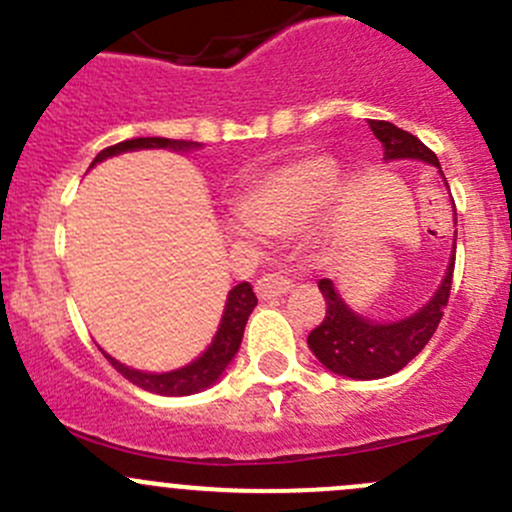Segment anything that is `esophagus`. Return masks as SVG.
Instances as JSON below:
<instances>
[{
  "label": "esophagus",
  "mask_w": 512,
  "mask_h": 512,
  "mask_svg": "<svg viewBox=\"0 0 512 512\" xmlns=\"http://www.w3.org/2000/svg\"><path fill=\"white\" fill-rule=\"evenodd\" d=\"M255 292L260 299H277L282 297V294L292 292V282L282 275H265L257 280Z\"/></svg>",
  "instance_id": "1"
}]
</instances>
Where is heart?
Wrapping results in <instances>:
<instances>
[{"label": "heart", "mask_w": 512, "mask_h": 512, "mask_svg": "<svg viewBox=\"0 0 512 512\" xmlns=\"http://www.w3.org/2000/svg\"><path fill=\"white\" fill-rule=\"evenodd\" d=\"M339 168L332 158L312 156L262 175L237 200L240 227L267 237H282L307 225L337 188Z\"/></svg>", "instance_id": "1"}]
</instances>
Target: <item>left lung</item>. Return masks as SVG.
Segmentation results:
<instances>
[{"instance_id":"8db88e82","label":"left lung","mask_w":512,"mask_h":512,"mask_svg":"<svg viewBox=\"0 0 512 512\" xmlns=\"http://www.w3.org/2000/svg\"><path fill=\"white\" fill-rule=\"evenodd\" d=\"M369 128L381 141L386 163H391V160H421V163L438 168L443 178L438 158L409 131H401L399 126L389 121H369ZM443 183H446V178H443ZM453 220H456V205H453ZM456 235L458 230L453 232V252L448 257L446 275H443L433 297L423 307H418L414 314L394 319V322H379V319L354 312L344 302L334 280H319V289L327 299V317L307 337L309 349L317 356L319 364L332 374L347 376V379L374 381L396 374L411 359H416L436 332L443 309L448 304L453 267H456Z\"/></svg>"}]
</instances>
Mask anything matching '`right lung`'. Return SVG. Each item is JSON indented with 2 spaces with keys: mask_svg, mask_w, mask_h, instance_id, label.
<instances>
[{
  "mask_svg": "<svg viewBox=\"0 0 512 512\" xmlns=\"http://www.w3.org/2000/svg\"><path fill=\"white\" fill-rule=\"evenodd\" d=\"M175 151V153H193L203 148V143L195 141H173V138H133V141L116 143V146L106 148L94 158L91 168L103 160L121 156V153L131 151ZM257 307V297L252 292L250 282H240L227 292L223 317H220L218 332H215L213 342L208 344L203 354L195 356L190 364L180 366L173 371H141L133 369V366L121 364L118 359H113L111 354L103 352L108 361L113 364V369L121 371L131 384H136L138 389L151 391L158 396H190L198 394V391L210 389L220 376L225 374V369L230 366V361L235 359L237 349H240L242 334H245L247 317L252 314V309Z\"/></svg>",
  "mask_w": 512,
  "mask_h": 512,
  "instance_id": "obj_1",
  "label": "right lung"
}]
</instances>
